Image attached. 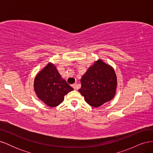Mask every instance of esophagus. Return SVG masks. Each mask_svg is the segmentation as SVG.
Returning a JSON list of instances; mask_svg holds the SVG:
<instances>
[{"label": "esophagus", "mask_w": 153, "mask_h": 153, "mask_svg": "<svg viewBox=\"0 0 153 153\" xmlns=\"http://www.w3.org/2000/svg\"><path fill=\"white\" fill-rule=\"evenodd\" d=\"M72 86H73V89H77V84H73Z\"/></svg>", "instance_id": "1"}]
</instances>
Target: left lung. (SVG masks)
Wrapping results in <instances>:
<instances>
[{"label": "left lung", "instance_id": "obj_1", "mask_svg": "<svg viewBox=\"0 0 153 153\" xmlns=\"http://www.w3.org/2000/svg\"><path fill=\"white\" fill-rule=\"evenodd\" d=\"M81 84L78 91L86 102L94 107H98L114 97L117 77L112 67L99 60L83 75Z\"/></svg>", "mask_w": 153, "mask_h": 153}]
</instances>
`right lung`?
Segmentation results:
<instances>
[{
  "instance_id": "add662e5",
  "label": "right lung",
  "mask_w": 153,
  "mask_h": 153,
  "mask_svg": "<svg viewBox=\"0 0 153 153\" xmlns=\"http://www.w3.org/2000/svg\"><path fill=\"white\" fill-rule=\"evenodd\" d=\"M34 87L38 98L51 107L61 104L64 96L73 90L62 79L56 68L50 63L37 75Z\"/></svg>"
}]
</instances>
